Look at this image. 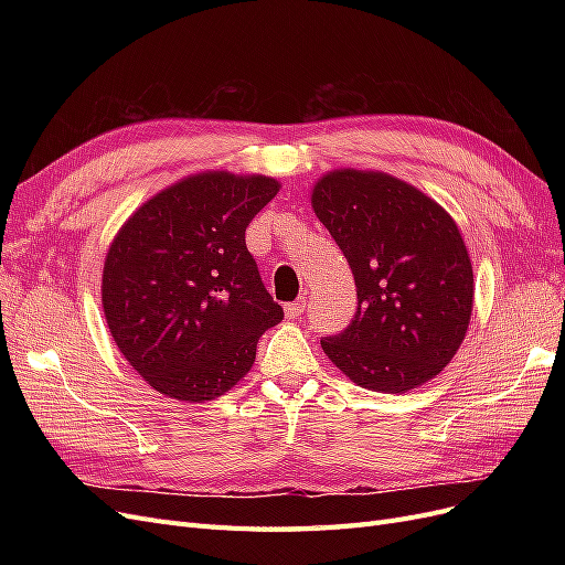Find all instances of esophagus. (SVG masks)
I'll return each mask as SVG.
<instances>
[{"instance_id": "esophagus-1", "label": "esophagus", "mask_w": 565, "mask_h": 565, "mask_svg": "<svg viewBox=\"0 0 565 565\" xmlns=\"http://www.w3.org/2000/svg\"><path fill=\"white\" fill-rule=\"evenodd\" d=\"M306 311V297H299L292 303H285V316L287 318H299Z\"/></svg>"}]
</instances>
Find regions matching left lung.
I'll list each match as a JSON object with an SVG mask.
<instances>
[{
	"instance_id": "obj_1",
	"label": "left lung",
	"mask_w": 565,
	"mask_h": 565,
	"mask_svg": "<svg viewBox=\"0 0 565 565\" xmlns=\"http://www.w3.org/2000/svg\"><path fill=\"white\" fill-rule=\"evenodd\" d=\"M311 207L344 252L358 289L349 328L320 339L324 355L370 391L405 393L434 380L465 341L471 259L436 200L384 172L334 169Z\"/></svg>"
}]
</instances>
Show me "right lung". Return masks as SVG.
I'll return each instance as SVG.
<instances>
[{
    "label": "right lung",
    "mask_w": 565,
    "mask_h": 565,
    "mask_svg": "<svg viewBox=\"0 0 565 565\" xmlns=\"http://www.w3.org/2000/svg\"><path fill=\"white\" fill-rule=\"evenodd\" d=\"M278 191L264 174H191L146 200L113 237L100 282L108 330L162 396H224L282 320L245 245L249 221Z\"/></svg>",
    "instance_id": "add662e5"
}]
</instances>
